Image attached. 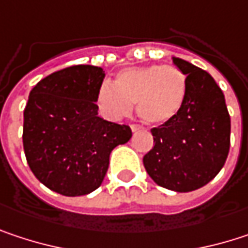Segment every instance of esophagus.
<instances>
[{
    "mask_svg": "<svg viewBox=\"0 0 248 248\" xmlns=\"http://www.w3.org/2000/svg\"><path fill=\"white\" fill-rule=\"evenodd\" d=\"M130 129H132V132H138V130H142V126H139V124H130Z\"/></svg>",
    "mask_w": 248,
    "mask_h": 248,
    "instance_id": "34e87169",
    "label": "esophagus"
}]
</instances>
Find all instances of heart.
I'll return each mask as SVG.
<instances>
[{
  "label": "heart",
  "mask_w": 248,
  "mask_h": 248,
  "mask_svg": "<svg viewBox=\"0 0 248 248\" xmlns=\"http://www.w3.org/2000/svg\"><path fill=\"white\" fill-rule=\"evenodd\" d=\"M186 96L185 75L172 64H149L119 72L115 83L105 80L96 92L100 113L118 121L132 112L148 124H164L181 110Z\"/></svg>",
  "instance_id": "1"
}]
</instances>
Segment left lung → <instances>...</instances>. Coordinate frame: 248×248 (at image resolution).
Returning <instances> with one entry per match:
<instances>
[{"label": "left lung", "instance_id": "left-lung-1", "mask_svg": "<svg viewBox=\"0 0 248 248\" xmlns=\"http://www.w3.org/2000/svg\"><path fill=\"white\" fill-rule=\"evenodd\" d=\"M186 75V96L178 115L154 127V148L143 156L148 175L176 192L208 184L221 171L230 151V115L223 92L205 70L172 57Z\"/></svg>", "mask_w": 248, "mask_h": 248}]
</instances>
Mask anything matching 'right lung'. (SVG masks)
Segmentation results:
<instances>
[{
  "label": "right lung",
  "instance_id": "right-lung-1",
  "mask_svg": "<svg viewBox=\"0 0 248 248\" xmlns=\"http://www.w3.org/2000/svg\"><path fill=\"white\" fill-rule=\"evenodd\" d=\"M102 67L72 66L40 80L24 109L23 145L35 178L51 191L78 197L97 189L110 152L132 138L126 124L97 115Z\"/></svg>",
  "mask_w": 248,
  "mask_h": 248
}]
</instances>
